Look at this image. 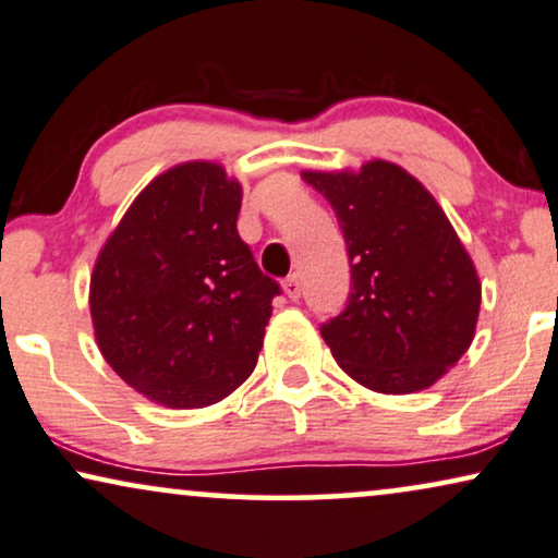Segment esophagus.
<instances>
[{
	"label": "esophagus",
	"instance_id": "1",
	"mask_svg": "<svg viewBox=\"0 0 558 558\" xmlns=\"http://www.w3.org/2000/svg\"><path fill=\"white\" fill-rule=\"evenodd\" d=\"M283 291H286V295L291 301H299L301 299V280H299V275H291V278H286Z\"/></svg>",
	"mask_w": 558,
	"mask_h": 558
}]
</instances>
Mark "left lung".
Segmentation results:
<instances>
[{
    "mask_svg": "<svg viewBox=\"0 0 558 558\" xmlns=\"http://www.w3.org/2000/svg\"><path fill=\"white\" fill-rule=\"evenodd\" d=\"M337 214L352 267L344 311L322 326L339 367L375 392L426 390L470 349L482 286L436 198L388 160L306 170Z\"/></svg>",
    "mask_w": 558,
    "mask_h": 558,
    "instance_id": "8db88e82",
    "label": "left lung"
}]
</instances>
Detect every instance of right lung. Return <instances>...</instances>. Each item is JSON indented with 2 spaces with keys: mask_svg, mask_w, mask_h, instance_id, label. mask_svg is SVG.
I'll return each instance as SVG.
<instances>
[{
  "mask_svg": "<svg viewBox=\"0 0 558 558\" xmlns=\"http://www.w3.org/2000/svg\"><path fill=\"white\" fill-rule=\"evenodd\" d=\"M240 206L225 168L183 162L145 185L96 257V344L147 400L206 408L257 365L280 286L236 232Z\"/></svg>",
  "mask_w": 558,
  "mask_h": 558,
  "instance_id": "right-lung-1",
  "label": "right lung"
}]
</instances>
